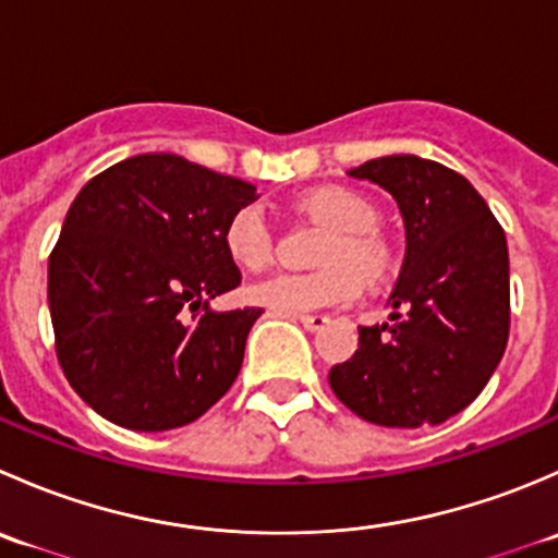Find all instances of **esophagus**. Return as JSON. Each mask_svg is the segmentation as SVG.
<instances>
[{
    "mask_svg": "<svg viewBox=\"0 0 558 558\" xmlns=\"http://www.w3.org/2000/svg\"><path fill=\"white\" fill-rule=\"evenodd\" d=\"M296 320H300V324L305 326L307 331H320L326 324H329V318H326V315H318V313H313V315H296Z\"/></svg>",
    "mask_w": 558,
    "mask_h": 558,
    "instance_id": "esophagus-1",
    "label": "esophagus"
}]
</instances>
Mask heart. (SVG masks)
<instances>
[{
	"label": "heart",
	"mask_w": 558,
	"mask_h": 558,
	"mask_svg": "<svg viewBox=\"0 0 558 558\" xmlns=\"http://www.w3.org/2000/svg\"><path fill=\"white\" fill-rule=\"evenodd\" d=\"M305 210L335 229L324 247L318 272H275L247 286V300L272 313L302 315L326 307L351 305L362 296L367 280L384 278L388 269V245L375 227L378 210L367 196L342 185H324L305 196ZM223 247L229 258L245 269L267 267L272 258V227L262 205H245L223 227ZM357 267L353 270L350 264ZM359 271L363 274L357 275Z\"/></svg>",
	"instance_id": "obj_1"
}]
</instances>
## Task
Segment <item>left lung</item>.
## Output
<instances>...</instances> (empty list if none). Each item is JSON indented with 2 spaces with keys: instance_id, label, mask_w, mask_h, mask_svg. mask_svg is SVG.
<instances>
[{
  "instance_id": "8db88e82",
  "label": "left lung",
  "mask_w": 558,
  "mask_h": 558,
  "mask_svg": "<svg viewBox=\"0 0 558 558\" xmlns=\"http://www.w3.org/2000/svg\"><path fill=\"white\" fill-rule=\"evenodd\" d=\"M348 174L393 196L408 247L388 324L359 329L329 386L369 424L437 426L483 391L508 345V240L470 180L437 161L380 156Z\"/></svg>"
}]
</instances>
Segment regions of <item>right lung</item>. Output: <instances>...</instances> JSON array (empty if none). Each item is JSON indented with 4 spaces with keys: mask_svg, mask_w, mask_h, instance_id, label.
I'll list each match as a JSON object with an SVG mask.
<instances>
[{
    "mask_svg": "<svg viewBox=\"0 0 558 558\" xmlns=\"http://www.w3.org/2000/svg\"><path fill=\"white\" fill-rule=\"evenodd\" d=\"M256 185L174 154L88 180L48 258L56 353L77 397L123 429L167 432L213 408L264 311H213L240 286L223 227Z\"/></svg>",
    "mask_w": 558,
    "mask_h": 558,
    "instance_id": "obj_1",
    "label": "right lung"
}]
</instances>
